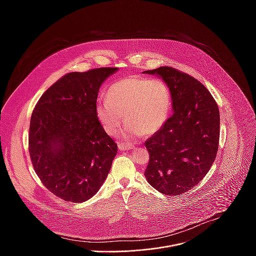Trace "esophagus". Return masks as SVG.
<instances>
[{"label": "esophagus", "instance_id": "34e87169", "mask_svg": "<svg viewBox=\"0 0 256 256\" xmlns=\"http://www.w3.org/2000/svg\"><path fill=\"white\" fill-rule=\"evenodd\" d=\"M118 148H120V151H128V150H132L134 147H132V144H130L120 142L118 144Z\"/></svg>", "mask_w": 256, "mask_h": 256}]
</instances>
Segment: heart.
<instances>
[{
  "label": "heart",
  "instance_id": "b5f03b06",
  "mask_svg": "<svg viewBox=\"0 0 256 256\" xmlns=\"http://www.w3.org/2000/svg\"><path fill=\"white\" fill-rule=\"evenodd\" d=\"M171 110V94L159 79L128 77L114 83L106 91V101L98 102L95 114L105 132L116 136L122 124L126 140L158 132L166 124Z\"/></svg>",
  "mask_w": 256,
  "mask_h": 256
}]
</instances>
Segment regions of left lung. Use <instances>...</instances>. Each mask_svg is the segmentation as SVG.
I'll return each mask as SVG.
<instances>
[{
    "label": "left lung",
    "mask_w": 256,
    "mask_h": 256,
    "mask_svg": "<svg viewBox=\"0 0 256 256\" xmlns=\"http://www.w3.org/2000/svg\"><path fill=\"white\" fill-rule=\"evenodd\" d=\"M144 74L166 83L173 114L144 142L150 160L144 176L166 196H178L196 186L210 169L218 148L220 112L208 90L196 79L171 66Z\"/></svg>",
    "instance_id": "8db88e82"
}]
</instances>
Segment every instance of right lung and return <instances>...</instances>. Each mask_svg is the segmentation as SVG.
<instances>
[{
    "mask_svg": "<svg viewBox=\"0 0 256 256\" xmlns=\"http://www.w3.org/2000/svg\"><path fill=\"white\" fill-rule=\"evenodd\" d=\"M118 68L68 72L50 87L30 120L29 154L44 186L66 202L100 190L118 153L95 114L99 88Z\"/></svg>",
    "mask_w": 256,
    "mask_h": 256,
    "instance_id": "obj_1",
    "label": "right lung"
}]
</instances>
